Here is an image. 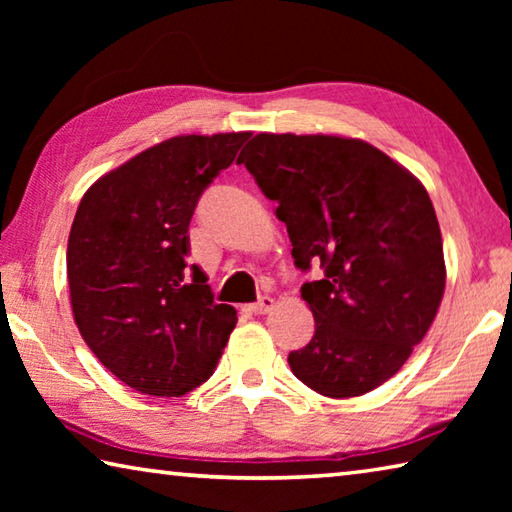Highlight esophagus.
Segmentation results:
<instances>
[{
    "label": "esophagus",
    "mask_w": 512,
    "mask_h": 512,
    "mask_svg": "<svg viewBox=\"0 0 512 512\" xmlns=\"http://www.w3.org/2000/svg\"><path fill=\"white\" fill-rule=\"evenodd\" d=\"M273 305H275V300L271 296H264V298H259L255 305H250L248 311H253V314L262 316V314H268V311L273 309Z\"/></svg>",
    "instance_id": "esophagus-1"
}]
</instances>
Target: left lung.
Here are the masks:
<instances>
[{
	"label": "left lung",
	"instance_id": "8db88e82",
	"mask_svg": "<svg viewBox=\"0 0 512 512\" xmlns=\"http://www.w3.org/2000/svg\"><path fill=\"white\" fill-rule=\"evenodd\" d=\"M239 164L277 203L316 320L289 354L302 384L359 397L391 379L429 332L445 293L440 225L427 189L375 146L341 135L259 133Z\"/></svg>",
	"mask_w": 512,
	"mask_h": 512
}]
</instances>
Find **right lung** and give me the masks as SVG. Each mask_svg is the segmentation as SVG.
<instances>
[{
  "instance_id": "add662e5",
  "label": "right lung",
  "mask_w": 512,
  "mask_h": 512,
  "mask_svg": "<svg viewBox=\"0 0 512 512\" xmlns=\"http://www.w3.org/2000/svg\"><path fill=\"white\" fill-rule=\"evenodd\" d=\"M250 133L178 135L101 176L67 241L74 323L97 359L144 395L180 397L212 377L237 311L187 264L205 187Z\"/></svg>"
}]
</instances>
